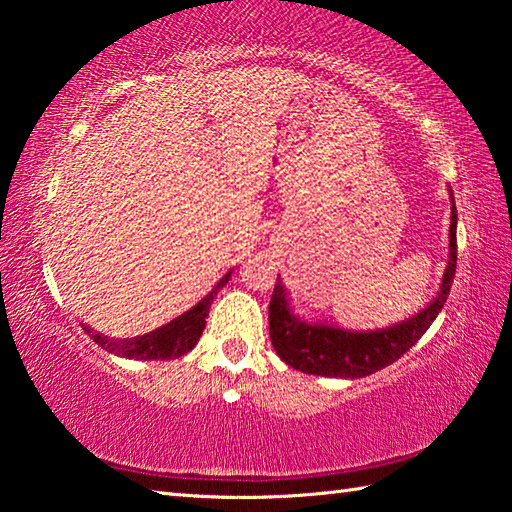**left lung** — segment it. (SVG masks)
Segmentation results:
<instances>
[{
    "label": "left lung",
    "instance_id": "1",
    "mask_svg": "<svg viewBox=\"0 0 512 512\" xmlns=\"http://www.w3.org/2000/svg\"><path fill=\"white\" fill-rule=\"evenodd\" d=\"M450 214V260L439 292L426 310L410 316L408 321L376 332H350L334 325L305 323L289 310L283 281L276 278L272 301H269V336H272L276 354L294 370L318 376H339V379H361L401 359L426 334L450 294L457 269L455 198H452Z\"/></svg>",
    "mask_w": 512,
    "mask_h": 512
}]
</instances>
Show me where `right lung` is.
<instances>
[{"label": "right lung", "instance_id": "obj_1", "mask_svg": "<svg viewBox=\"0 0 512 512\" xmlns=\"http://www.w3.org/2000/svg\"><path fill=\"white\" fill-rule=\"evenodd\" d=\"M231 272H227L216 287L202 298V301L191 307L189 312L178 316L176 321H171L167 325L158 327L144 336H136V339H127V341H118V339H106V336L93 332L91 327H84V332L91 336V339L102 345L104 350H109L118 356H127V359H144V361H167V359H180L182 354H187L189 350H194L202 330H205V318L209 316V307L214 303V296L218 294L220 287H225L229 281Z\"/></svg>", "mask_w": 512, "mask_h": 512}]
</instances>
